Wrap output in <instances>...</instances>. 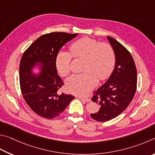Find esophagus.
I'll use <instances>...</instances> for the list:
<instances>
[{
  "label": "esophagus",
  "mask_w": 155,
  "mask_h": 155,
  "mask_svg": "<svg viewBox=\"0 0 155 155\" xmlns=\"http://www.w3.org/2000/svg\"><path fill=\"white\" fill-rule=\"evenodd\" d=\"M80 99L81 100H82V101H86V102L91 101V99H90V98H84V97H80Z\"/></svg>",
  "instance_id": "esophagus-1"
}]
</instances>
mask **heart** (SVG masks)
<instances>
[{
	"label": "heart",
	"instance_id": "b5f03b06",
	"mask_svg": "<svg viewBox=\"0 0 155 155\" xmlns=\"http://www.w3.org/2000/svg\"><path fill=\"white\" fill-rule=\"evenodd\" d=\"M71 54L61 50L56 57V67L58 73L67 76L71 71L72 57L83 58L82 71L73 74L66 80V86L70 93L84 96L97 83V79L104 80L109 77L115 65V54L107 43L84 37L73 42L69 47Z\"/></svg>",
	"mask_w": 155,
	"mask_h": 155
}]
</instances>
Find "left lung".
<instances>
[{
	"instance_id": "left-lung-1",
	"label": "left lung",
	"mask_w": 155,
	"mask_h": 155,
	"mask_svg": "<svg viewBox=\"0 0 155 155\" xmlns=\"http://www.w3.org/2000/svg\"><path fill=\"white\" fill-rule=\"evenodd\" d=\"M115 54V67L107 82L93 92L92 101L99 104L94 120L105 122L116 118L128 107L137 88V70L134 58L124 46L107 37Z\"/></svg>"
}]
</instances>
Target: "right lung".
I'll list each match as a JSON object with an SVG mask.
<instances>
[{
    "label": "right lung",
    "mask_w": 155,
    "mask_h": 155,
    "mask_svg": "<svg viewBox=\"0 0 155 155\" xmlns=\"http://www.w3.org/2000/svg\"><path fill=\"white\" fill-rule=\"evenodd\" d=\"M78 34L56 32L43 35L30 45L20 64L21 93L28 106L37 115L51 119L58 116L75 98L58 94L64 83L56 67L57 54ZM34 70L38 71L35 72Z\"/></svg>",
    "instance_id": "obj_1"
}]
</instances>
